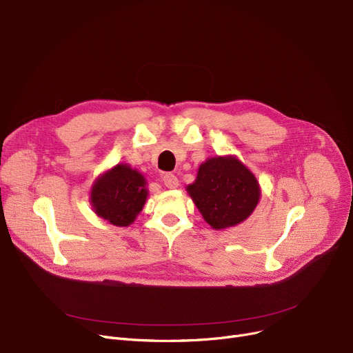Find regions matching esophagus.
Masks as SVG:
<instances>
[{
    "label": "esophagus",
    "mask_w": 353,
    "mask_h": 353,
    "mask_svg": "<svg viewBox=\"0 0 353 353\" xmlns=\"http://www.w3.org/2000/svg\"><path fill=\"white\" fill-rule=\"evenodd\" d=\"M162 181H163V183H165V187H168V188H176V187L179 185V181H178L176 175L172 174V172L165 174L163 178H162Z\"/></svg>",
    "instance_id": "esophagus-1"
}]
</instances>
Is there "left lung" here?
<instances>
[{"instance_id": "left-lung-1", "label": "left lung", "mask_w": 353, "mask_h": 353, "mask_svg": "<svg viewBox=\"0 0 353 353\" xmlns=\"http://www.w3.org/2000/svg\"><path fill=\"white\" fill-rule=\"evenodd\" d=\"M187 191L204 220L215 230L244 221L260 198L257 179L234 157L205 161Z\"/></svg>"}]
</instances>
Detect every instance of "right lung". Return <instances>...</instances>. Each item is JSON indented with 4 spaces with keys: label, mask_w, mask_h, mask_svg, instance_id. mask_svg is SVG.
Wrapping results in <instances>:
<instances>
[{
    "label": "right lung",
    "mask_w": 353,
    "mask_h": 353,
    "mask_svg": "<svg viewBox=\"0 0 353 353\" xmlns=\"http://www.w3.org/2000/svg\"><path fill=\"white\" fill-rule=\"evenodd\" d=\"M145 178L128 165H116L92 190L94 212L113 225L126 227L142 211L148 191Z\"/></svg>",
    "instance_id": "add662e5"
}]
</instances>
